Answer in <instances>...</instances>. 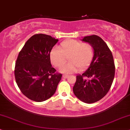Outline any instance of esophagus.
I'll use <instances>...</instances> for the list:
<instances>
[{
  "label": "esophagus",
  "instance_id": "obj_1",
  "mask_svg": "<svg viewBox=\"0 0 130 130\" xmlns=\"http://www.w3.org/2000/svg\"><path fill=\"white\" fill-rule=\"evenodd\" d=\"M62 77H63L64 78H68L69 77V75H66V74H64V75H62Z\"/></svg>",
  "mask_w": 130,
  "mask_h": 130
}]
</instances>
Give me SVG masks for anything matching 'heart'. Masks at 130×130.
Segmentation results:
<instances>
[{
  "label": "heart",
  "instance_id": "1",
  "mask_svg": "<svg viewBox=\"0 0 130 130\" xmlns=\"http://www.w3.org/2000/svg\"><path fill=\"white\" fill-rule=\"evenodd\" d=\"M94 56L92 45L89 43H82L75 40H69L60 44V49L53 48L50 52L51 63L57 68L63 66L60 71L63 73H71L83 71L89 68Z\"/></svg>",
  "mask_w": 130,
  "mask_h": 130
}]
</instances>
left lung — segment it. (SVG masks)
I'll return each instance as SVG.
<instances>
[{
	"instance_id": "left-lung-1",
	"label": "left lung",
	"mask_w": 130,
	"mask_h": 130,
	"mask_svg": "<svg viewBox=\"0 0 130 130\" xmlns=\"http://www.w3.org/2000/svg\"><path fill=\"white\" fill-rule=\"evenodd\" d=\"M82 41L92 44L94 56L87 70L76 76L73 91L81 101L91 104L101 99L109 91L114 79L115 66L111 51L101 38L93 35L84 37Z\"/></svg>"
}]
</instances>
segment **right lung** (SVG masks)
<instances>
[{
  "instance_id": "obj_1",
  "label": "right lung",
  "mask_w": 130,
  "mask_h": 130,
  "mask_svg": "<svg viewBox=\"0 0 130 130\" xmlns=\"http://www.w3.org/2000/svg\"><path fill=\"white\" fill-rule=\"evenodd\" d=\"M58 41L48 35H34L19 54L14 70L16 83L22 93L34 101L50 98L61 79L50 60L51 51Z\"/></svg>"
}]
</instances>
